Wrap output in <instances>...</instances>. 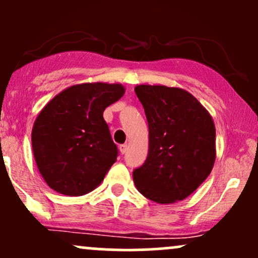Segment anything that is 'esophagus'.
Here are the masks:
<instances>
[{"label":"esophagus","mask_w":258,"mask_h":258,"mask_svg":"<svg viewBox=\"0 0 258 258\" xmlns=\"http://www.w3.org/2000/svg\"><path fill=\"white\" fill-rule=\"evenodd\" d=\"M119 150L121 154H125L127 152V144H121V146L119 147Z\"/></svg>","instance_id":"1"}]
</instances>
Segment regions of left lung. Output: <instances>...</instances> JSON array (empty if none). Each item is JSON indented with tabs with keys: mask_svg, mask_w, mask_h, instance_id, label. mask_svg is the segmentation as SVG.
<instances>
[{
	"mask_svg": "<svg viewBox=\"0 0 258 258\" xmlns=\"http://www.w3.org/2000/svg\"><path fill=\"white\" fill-rule=\"evenodd\" d=\"M149 127L146 162L133 171L136 188L158 204H173L198 189L214 168L216 127L191 93L164 85L135 87Z\"/></svg>",
	"mask_w": 258,
	"mask_h": 258,
	"instance_id": "left-lung-1",
	"label": "left lung"
}]
</instances>
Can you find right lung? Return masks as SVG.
<instances>
[{"mask_svg":"<svg viewBox=\"0 0 258 258\" xmlns=\"http://www.w3.org/2000/svg\"><path fill=\"white\" fill-rule=\"evenodd\" d=\"M123 94L121 84L85 82L59 92L43 106L32 126L31 144L49 188L80 197L103 182L117 158L103 112Z\"/></svg>","mask_w":258,"mask_h":258,"instance_id":"add662e5","label":"right lung"}]
</instances>
